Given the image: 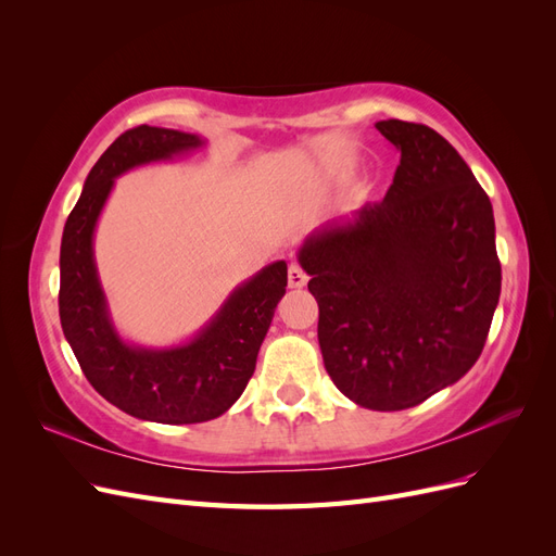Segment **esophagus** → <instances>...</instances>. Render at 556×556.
I'll use <instances>...</instances> for the list:
<instances>
[{"mask_svg":"<svg viewBox=\"0 0 556 556\" xmlns=\"http://www.w3.org/2000/svg\"><path fill=\"white\" fill-rule=\"evenodd\" d=\"M306 282H308V276H306L304 268H301L299 264H290V268H288V285H290V288L299 290V288H304Z\"/></svg>","mask_w":556,"mask_h":556,"instance_id":"esophagus-1","label":"esophagus"}]
</instances>
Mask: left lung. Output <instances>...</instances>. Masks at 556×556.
Masks as SVG:
<instances>
[{
  "label": "left lung",
  "instance_id": "obj_1",
  "mask_svg": "<svg viewBox=\"0 0 556 556\" xmlns=\"http://www.w3.org/2000/svg\"><path fill=\"white\" fill-rule=\"evenodd\" d=\"M399 153L382 201L311 231L299 264L319 306L333 384L368 410H406L464 378L501 294L492 201L439 131L380 121Z\"/></svg>",
  "mask_w": 556,
  "mask_h": 556
}]
</instances>
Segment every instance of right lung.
<instances>
[{
  "label": "right lung",
  "mask_w": 556,
  "mask_h": 556,
  "mask_svg": "<svg viewBox=\"0 0 556 556\" xmlns=\"http://www.w3.org/2000/svg\"><path fill=\"white\" fill-rule=\"evenodd\" d=\"M206 148L199 134L141 125L121 134L90 169L60 245V323L94 390L123 413L160 425L220 417L255 374L257 352L288 288L278 260L237 285L192 339L139 345L117 331L94 260L99 215L115 180L137 166L172 162Z\"/></svg>",
  "instance_id": "right-lung-1"
}]
</instances>
